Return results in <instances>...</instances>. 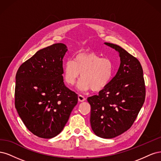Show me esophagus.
Returning a JSON list of instances; mask_svg holds the SVG:
<instances>
[{
  "instance_id": "obj_1",
  "label": "esophagus",
  "mask_w": 161,
  "mask_h": 161,
  "mask_svg": "<svg viewBox=\"0 0 161 161\" xmlns=\"http://www.w3.org/2000/svg\"><path fill=\"white\" fill-rule=\"evenodd\" d=\"M78 99H79V101L80 102H83L84 101H85V97L84 96H82L81 95H79V97H78Z\"/></svg>"
}]
</instances>
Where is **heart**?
Listing matches in <instances>:
<instances>
[{"label": "heart", "mask_w": 161, "mask_h": 161, "mask_svg": "<svg viewBox=\"0 0 161 161\" xmlns=\"http://www.w3.org/2000/svg\"><path fill=\"white\" fill-rule=\"evenodd\" d=\"M114 72L113 61L93 52L77 53L73 60H68L63 65V78L69 86L74 85L80 74L79 87L82 91L103 90L111 80Z\"/></svg>", "instance_id": "b5f03b06"}]
</instances>
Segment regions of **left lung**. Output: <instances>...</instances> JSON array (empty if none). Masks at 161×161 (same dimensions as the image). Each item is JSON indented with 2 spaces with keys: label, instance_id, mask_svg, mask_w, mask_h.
Here are the masks:
<instances>
[{
  "label": "left lung",
  "instance_id": "8db88e82",
  "mask_svg": "<svg viewBox=\"0 0 161 161\" xmlns=\"http://www.w3.org/2000/svg\"><path fill=\"white\" fill-rule=\"evenodd\" d=\"M105 44L118 52L119 68L105 88L87 101L91 105L93 132L101 138H113L132 125L144 103L146 88L143 70L137 58L118 45Z\"/></svg>",
  "mask_w": 161,
  "mask_h": 161
}]
</instances>
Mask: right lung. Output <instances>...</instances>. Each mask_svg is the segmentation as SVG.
Here are the masks:
<instances>
[{
	"instance_id": "add662e5",
	"label": "right lung",
	"mask_w": 161,
	"mask_h": 161,
	"mask_svg": "<svg viewBox=\"0 0 161 161\" xmlns=\"http://www.w3.org/2000/svg\"><path fill=\"white\" fill-rule=\"evenodd\" d=\"M67 47L55 43L37 51L16 74L14 105L31 133L42 138L59 134L78 103V95L65 86L62 59Z\"/></svg>"
}]
</instances>
